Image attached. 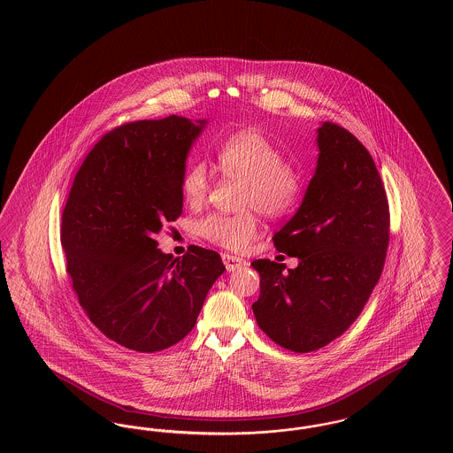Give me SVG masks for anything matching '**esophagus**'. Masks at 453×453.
<instances>
[{"instance_id": "esophagus-1", "label": "esophagus", "mask_w": 453, "mask_h": 453, "mask_svg": "<svg viewBox=\"0 0 453 453\" xmlns=\"http://www.w3.org/2000/svg\"><path fill=\"white\" fill-rule=\"evenodd\" d=\"M222 261L227 268V272H236L239 268H244L248 263L239 257H233V255H222Z\"/></svg>"}]
</instances>
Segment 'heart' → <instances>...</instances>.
<instances>
[{"mask_svg":"<svg viewBox=\"0 0 453 453\" xmlns=\"http://www.w3.org/2000/svg\"><path fill=\"white\" fill-rule=\"evenodd\" d=\"M217 166L226 178L242 183L241 209L255 207L263 216H283L301 196V173L283 161L280 150L259 130L231 135L217 152ZM209 187L211 178L203 163H192L183 173L181 194L187 203L200 205ZM200 234L227 250H242L258 234V222L250 211L237 216L214 214L200 222Z\"/></svg>","mask_w":453,"mask_h":453,"instance_id":"b5f03b06","label":"heart"}]
</instances>
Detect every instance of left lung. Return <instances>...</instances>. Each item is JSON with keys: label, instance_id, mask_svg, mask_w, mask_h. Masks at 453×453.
Masks as SVG:
<instances>
[{"label": "left lung", "instance_id": "obj_1", "mask_svg": "<svg viewBox=\"0 0 453 453\" xmlns=\"http://www.w3.org/2000/svg\"><path fill=\"white\" fill-rule=\"evenodd\" d=\"M318 163L301 207L275 233L280 253L299 265L257 259L261 277L253 312L259 327L287 349L307 353L331 343L364 311L380 279L388 244V203L364 144L323 122Z\"/></svg>", "mask_w": 453, "mask_h": 453}]
</instances>
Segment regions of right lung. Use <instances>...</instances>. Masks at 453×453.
Here are the masks:
<instances>
[{"label": "right lung", "mask_w": 453, "mask_h": 453, "mask_svg": "<svg viewBox=\"0 0 453 453\" xmlns=\"http://www.w3.org/2000/svg\"><path fill=\"white\" fill-rule=\"evenodd\" d=\"M207 124L170 115L108 132L67 196L61 239L73 288L91 323L129 349L183 340L226 270L212 250L190 246L172 259L156 241L181 214V178Z\"/></svg>", "instance_id": "obj_1"}]
</instances>
